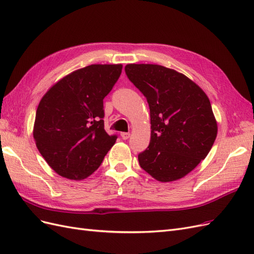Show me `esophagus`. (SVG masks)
I'll return each instance as SVG.
<instances>
[{
    "label": "esophagus",
    "instance_id": "1",
    "mask_svg": "<svg viewBox=\"0 0 254 254\" xmlns=\"http://www.w3.org/2000/svg\"><path fill=\"white\" fill-rule=\"evenodd\" d=\"M121 136H122L123 140H127V139H129L130 133H129V132H122V133H121Z\"/></svg>",
    "mask_w": 254,
    "mask_h": 254
}]
</instances>
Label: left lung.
Instances as JSON below:
<instances>
[{
	"mask_svg": "<svg viewBox=\"0 0 254 254\" xmlns=\"http://www.w3.org/2000/svg\"><path fill=\"white\" fill-rule=\"evenodd\" d=\"M129 80L147 99L151 133L140 166L152 178H183L201 162L217 135L209 97L186 75L159 64L125 66Z\"/></svg>",
	"mask_w": 254,
	"mask_h": 254,
	"instance_id": "8db88e82",
	"label": "left lung"
}]
</instances>
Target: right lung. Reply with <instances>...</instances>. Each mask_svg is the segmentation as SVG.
<instances>
[{"label": "right lung", "instance_id": "obj_1", "mask_svg": "<svg viewBox=\"0 0 254 254\" xmlns=\"http://www.w3.org/2000/svg\"><path fill=\"white\" fill-rule=\"evenodd\" d=\"M122 64H91L57 81L37 108L33 135L38 150L58 175L86 179L117 141L104 128V102Z\"/></svg>", "mask_w": 254, "mask_h": 254}]
</instances>
